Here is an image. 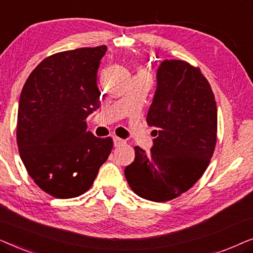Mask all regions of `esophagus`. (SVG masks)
I'll use <instances>...</instances> for the list:
<instances>
[{"instance_id":"obj_1","label":"esophagus","mask_w":253,"mask_h":253,"mask_svg":"<svg viewBox=\"0 0 253 253\" xmlns=\"http://www.w3.org/2000/svg\"><path fill=\"white\" fill-rule=\"evenodd\" d=\"M114 146L115 147H119V146H122V145L126 144V140L122 139V138H119V137H114Z\"/></svg>"}]
</instances>
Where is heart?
Here are the masks:
<instances>
[{"label": "heart", "instance_id": "1", "mask_svg": "<svg viewBox=\"0 0 253 253\" xmlns=\"http://www.w3.org/2000/svg\"><path fill=\"white\" fill-rule=\"evenodd\" d=\"M138 74H145V72L144 71H139V72H138ZM145 75H146V74H145Z\"/></svg>", "mask_w": 253, "mask_h": 253}]
</instances>
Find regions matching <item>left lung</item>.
Wrapping results in <instances>:
<instances>
[{"label": "left lung", "instance_id": "obj_1", "mask_svg": "<svg viewBox=\"0 0 253 253\" xmlns=\"http://www.w3.org/2000/svg\"><path fill=\"white\" fill-rule=\"evenodd\" d=\"M157 81L146 119L157 127V138L151 154L134 147V161L124 175L136 195L161 203L188 191L209 167L216 144L217 110L210 83L188 62H161Z\"/></svg>", "mask_w": 253, "mask_h": 253}]
</instances>
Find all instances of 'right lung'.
Returning <instances> with one entry per match:
<instances>
[{
    "label": "right lung",
    "instance_id": "add662e5",
    "mask_svg": "<svg viewBox=\"0 0 253 253\" xmlns=\"http://www.w3.org/2000/svg\"><path fill=\"white\" fill-rule=\"evenodd\" d=\"M106 51L99 46L50 55L31 72L20 94V158L34 183L55 198L87 191L112 152V138L86 131V119L100 106L96 72Z\"/></svg>",
    "mask_w": 253,
    "mask_h": 253
}]
</instances>
